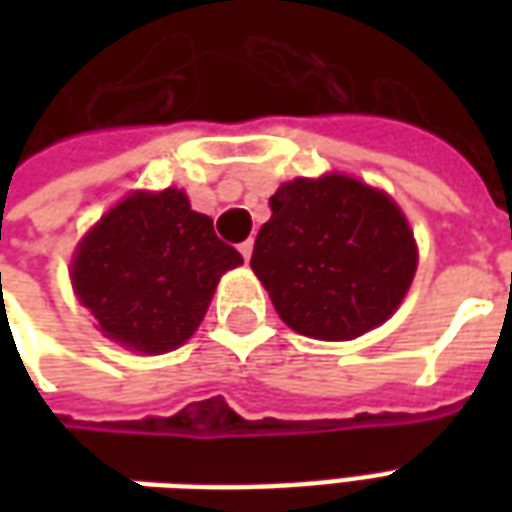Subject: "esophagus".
I'll use <instances>...</instances> for the list:
<instances>
[{
	"mask_svg": "<svg viewBox=\"0 0 512 512\" xmlns=\"http://www.w3.org/2000/svg\"><path fill=\"white\" fill-rule=\"evenodd\" d=\"M238 249H241V255H244V260H249V257H252V249H255V241L249 238V241H244V244L238 246Z\"/></svg>",
	"mask_w": 512,
	"mask_h": 512,
	"instance_id": "1",
	"label": "esophagus"
}]
</instances>
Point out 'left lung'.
Masks as SVG:
<instances>
[{"mask_svg":"<svg viewBox=\"0 0 512 512\" xmlns=\"http://www.w3.org/2000/svg\"><path fill=\"white\" fill-rule=\"evenodd\" d=\"M268 205L252 271L293 332L354 340L400 307L417 244L392 197L332 172L282 183Z\"/></svg>","mask_w":512,"mask_h":512,"instance_id":"left-lung-1","label":"left lung"}]
</instances>
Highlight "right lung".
Segmentation results:
<instances>
[{
    "label": "right lung",
    "mask_w": 512,
    "mask_h": 512,
    "mask_svg": "<svg viewBox=\"0 0 512 512\" xmlns=\"http://www.w3.org/2000/svg\"><path fill=\"white\" fill-rule=\"evenodd\" d=\"M241 263L186 191H134L84 235L71 282L104 337L167 354L197 332L222 274Z\"/></svg>",
    "instance_id": "obj_1"
}]
</instances>
